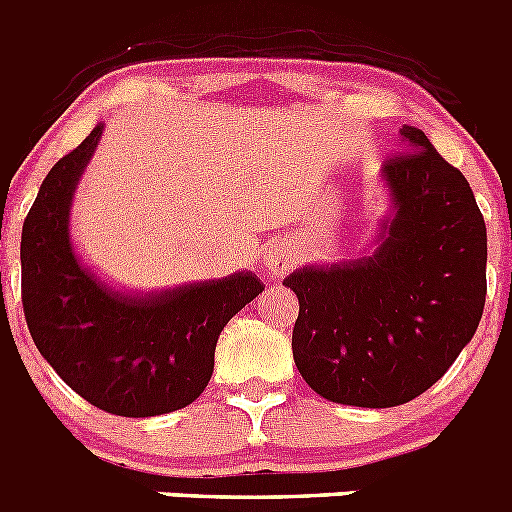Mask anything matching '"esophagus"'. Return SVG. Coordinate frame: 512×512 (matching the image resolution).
Returning a JSON list of instances; mask_svg holds the SVG:
<instances>
[{"instance_id": "34e87169", "label": "esophagus", "mask_w": 512, "mask_h": 512, "mask_svg": "<svg viewBox=\"0 0 512 512\" xmlns=\"http://www.w3.org/2000/svg\"><path fill=\"white\" fill-rule=\"evenodd\" d=\"M297 264L295 248L287 243H271L264 253V269L271 279H282Z\"/></svg>"}]
</instances>
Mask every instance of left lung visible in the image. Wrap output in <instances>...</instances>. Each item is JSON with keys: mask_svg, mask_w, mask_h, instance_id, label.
Masks as SVG:
<instances>
[{"mask_svg": "<svg viewBox=\"0 0 512 512\" xmlns=\"http://www.w3.org/2000/svg\"><path fill=\"white\" fill-rule=\"evenodd\" d=\"M382 166L387 215L369 256L302 266L292 354L330 402L395 408L446 374L472 341L487 295V228L459 169L423 130L402 125Z\"/></svg>", "mask_w": 512, "mask_h": 512, "instance_id": "obj_1", "label": "left lung"}]
</instances>
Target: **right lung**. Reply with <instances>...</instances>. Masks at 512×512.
<instances>
[{
    "label": "right lung",
    "instance_id": "obj_1",
    "mask_svg": "<svg viewBox=\"0 0 512 512\" xmlns=\"http://www.w3.org/2000/svg\"><path fill=\"white\" fill-rule=\"evenodd\" d=\"M104 125L40 184L22 225V310L40 356L94 408L122 418L182 410L205 392L217 338L264 284L251 271L164 292H122L81 264L71 202Z\"/></svg>",
    "mask_w": 512,
    "mask_h": 512
}]
</instances>
